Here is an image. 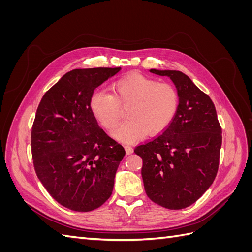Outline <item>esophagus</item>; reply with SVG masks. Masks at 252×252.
I'll list each match as a JSON object with an SVG mask.
<instances>
[{
	"label": "esophagus",
	"instance_id": "34e87169",
	"mask_svg": "<svg viewBox=\"0 0 252 252\" xmlns=\"http://www.w3.org/2000/svg\"><path fill=\"white\" fill-rule=\"evenodd\" d=\"M125 150H126V154L127 155H131L133 152V148L131 146H129V145H125Z\"/></svg>",
	"mask_w": 252,
	"mask_h": 252
}]
</instances>
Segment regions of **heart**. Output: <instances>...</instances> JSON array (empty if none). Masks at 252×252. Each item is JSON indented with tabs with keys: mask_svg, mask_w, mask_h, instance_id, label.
I'll use <instances>...</instances> for the list:
<instances>
[{
	"mask_svg": "<svg viewBox=\"0 0 252 252\" xmlns=\"http://www.w3.org/2000/svg\"><path fill=\"white\" fill-rule=\"evenodd\" d=\"M179 106V91L172 84L140 73L128 74L113 83L112 94L97 90L89 100L91 113L106 129L117 127L122 108L128 109V120L112 133L123 143H133L145 133L162 132L177 116Z\"/></svg>",
	"mask_w": 252,
	"mask_h": 252,
	"instance_id": "heart-1",
	"label": "heart"
}]
</instances>
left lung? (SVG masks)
<instances>
[{"label":"left lung","mask_w":252,"mask_h":252,"mask_svg":"<svg viewBox=\"0 0 252 252\" xmlns=\"http://www.w3.org/2000/svg\"><path fill=\"white\" fill-rule=\"evenodd\" d=\"M150 72L169 77L180 94V106L163 133L136 146L143 159L142 178L149 199L178 210L195 203L216 179L222 146V128L211 98L185 73Z\"/></svg>","instance_id":"obj_1"}]
</instances>
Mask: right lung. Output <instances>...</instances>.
<instances>
[{"label": "right lung", "instance_id": "1", "mask_svg": "<svg viewBox=\"0 0 252 252\" xmlns=\"http://www.w3.org/2000/svg\"><path fill=\"white\" fill-rule=\"evenodd\" d=\"M120 70L98 67L67 72L36 109L32 130L35 173L53 199L70 210H94L112 193L125 149L98 126L89 100Z\"/></svg>", "mask_w": 252, "mask_h": 252}]
</instances>
